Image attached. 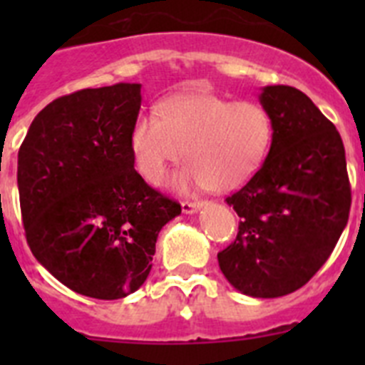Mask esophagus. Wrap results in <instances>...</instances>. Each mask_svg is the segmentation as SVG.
I'll return each mask as SVG.
<instances>
[{
    "label": "esophagus",
    "mask_w": 365,
    "mask_h": 365,
    "mask_svg": "<svg viewBox=\"0 0 365 365\" xmlns=\"http://www.w3.org/2000/svg\"><path fill=\"white\" fill-rule=\"evenodd\" d=\"M202 205H205L202 201H182V212L185 214H195L197 210H201Z\"/></svg>",
    "instance_id": "obj_1"
}]
</instances>
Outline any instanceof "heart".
I'll use <instances>...</instances> for the list:
<instances>
[{
	"mask_svg": "<svg viewBox=\"0 0 365 365\" xmlns=\"http://www.w3.org/2000/svg\"><path fill=\"white\" fill-rule=\"evenodd\" d=\"M272 137V117L259 102L190 91L164 98L159 117L140 115L130 146L138 172L151 185H159L168 168L186 155L190 164L175 186L230 192L263 166Z\"/></svg>",
	"mask_w": 365,
	"mask_h": 365,
	"instance_id": "obj_1",
	"label": "heart"
}]
</instances>
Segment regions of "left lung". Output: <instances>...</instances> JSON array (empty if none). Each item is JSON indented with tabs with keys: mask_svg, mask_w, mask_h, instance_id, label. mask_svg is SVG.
<instances>
[{
	"mask_svg": "<svg viewBox=\"0 0 365 365\" xmlns=\"http://www.w3.org/2000/svg\"><path fill=\"white\" fill-rule=\"evenodd\" d=\"M274 137L263 166L227 202L241 217L219 269L240 292L298 291L329 259L351 208L346 150L334 124L305 93L267 86L259 95Z\"/></svg>",
	"mask_w": 365,
	"mask_h": 365,
	"instance_id": "left-lung-1",
	"label": "left lung"
}]
</instances>
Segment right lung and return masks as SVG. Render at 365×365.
Segmentation results:
<instances>
[{
    "instance_id": "right-lung-1",
    "label": "right lung",
    "mask_w": 365,
    "mask_h": 365,
    "mask_svg": "<svg viewBox=\"0 0 365 365\" xmlns=\"http://www.w3.org/2000/svg\"><path fill=\"white\" fill-rule=\"evenodd\" d=\"M140 83L82 89L53 100L18 151L25 237L71 291L118 299L146 282L160 228L180 205L135 170L130 135Z\"/></svg>"
}]
</instances>
